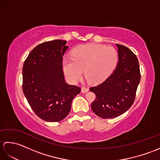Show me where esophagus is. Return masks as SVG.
Masks as SVG:
<instances>
[{"mask_svg": "<svg viewBox=\"0 0 160 160\" xmlns=\"http://www.w3.org/2000/svg\"><path fill=\"white\" fill-rule=\"evenodd\" d=\"M81 91H82V93H87V91H89V89L85 87H82L81 89Z\"/></svg>", "mask_w": 160, "mask_h": 160, "instance_id": "esophagus-1", "label": "esophagus"}]
</instances>
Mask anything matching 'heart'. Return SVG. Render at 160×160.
<instances>
[{
    "label": "heart",
    "mask_w": 160,
    "mask_h": 160,
    "mask_svg": "<svg viewBox=\"0 0 160 160\" xmlns=\"http://www.w3.org/2000/svg\"><path fill=\"white\" fill-rule=\"evenodd\" d=\"M118 61L117 51L113 47L98 44L78 46L71 52V58H64V73L71 82L82 76V71L90 83L102 82L113 72Z\"/></svg>",
    "instance_id": "heart-1"
}]
</instances>
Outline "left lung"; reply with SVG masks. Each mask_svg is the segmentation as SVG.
Instances as JSON below:
<instances>
[{"label":"left lung","mask_w":160,"mask_h":160,"mask_svg":"<svg viewBox=\"0 0 160 160\" xmlns=\"http://www.w3.org/2000/svg\"><path fill=\"white\" fill-rule=\"evenodd\" d=\"M116 45L119 57L116 68L104 82L89 89L96 96L91 109L104 119L116 118L131 108L141 78L135 54L127 47Z\"/></svg>","instance_id":"8db88e82"}]
</instances>
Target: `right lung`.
Returning <instances> with one entry per match:
<instances>
[{
  "instance_id": "add662e5",
  "label": "right lung",
  "mask_w": 160,
  "mask_h": 160,
  "mask_svg": "<svg viewBox=\"0 0 160 160\" xmlns=\"http://www.w3.org/2000/svg\"><path fill=\"white\" fill-rule=\"evenodd\" d=\"M67 41L55 40L36 46L22 67V91L33 112L42 120L56 122L69 113L80 87L69 85L62 67Z\"/></svg>"
}]
</instances>
